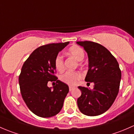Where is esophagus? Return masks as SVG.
I'll return each mask as SVG.
<instances>
[{
    "mask_svg": "<svg viewBox=\"0 0 134 134\" xmlns=\"http://www.w3.org/2000/svg\"><path fill=\"white\" fill-rule=\"evenodd\" d=\"M74 88V87H73V86H69V90H70V91H71Z\"/></svg>",
    "mask_w": 134,
    "mask_h": 134,
    "instance_id": "1",
    "label": "esophagus"
}]
</instances>
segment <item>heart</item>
<instances>
[{"instance_id":"1","label":"heart","mask_w":134,"mask_h":134,"mask_svg":"<svg viewBox=\"0 0 134 134\" xmlns=\"http://www.w3.org/2000/svg\"><path fill=\"white\" fill-rule=\"evenodd\" d=\"M68 53L72 56L78 61H81L85 57V52L82 48L80 46L74 45L70 47L68 51ZM55 66L57 70L59 71H63L64 68V60L63 56L60 54L57 55L55 59ZM82 78V74L78 71H66L60 76V80L62 82L70 85L75 86L78 81Z\"/></svg>"}]
</instances>
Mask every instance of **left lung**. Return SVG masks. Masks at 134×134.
<instances>
[{"instance_id":"8db88e82","label":"left lung","mask_w":134,"mask_h":134,"mask_svg":"<svg viewBox=\"0 0 134 134\" xmlns=\"http://www.w3.org/2000/svg\"><path fill=\"white\" fill-rule=\"evenodd\" d=\"M88 57V70L85 81L93 82V90L79 86L81 96L77 105L81 113L96 116L107 111L118 94L121 71L116 59L103 46L91 41H79Z\"/></svg>"}]
</instances>
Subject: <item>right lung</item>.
Segmentation results:
<instances>
[{"mask_svg": "<svg viewBox=\"0 0 134 134\" xmlns=\"http://www.w3.org/2000/svg\"><path fill=\"white\" fill-rule=\"evenodd\" d=\"M68 44L53 43L38 47L22 67L19 77L20 93L28 108L37 116L53 117L63 108L69 87L54 75V62L59 52ZM49 81L56 82L53 89L47 85Z\"/></svg>", "mask_w": 134, "mask_h": 134, "instance_id": "add662e5", "label": "right lung"}]
</instances>
